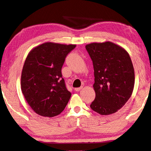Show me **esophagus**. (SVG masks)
<instances>
[{
	"mask_svg": "<svg viewBox=\"0 0 151 151\" xmlns=\"http://www.w3.org/2000/svg\"><path fill=\"white\" fill-rule=\"evenodd\" d=\"M83 88V87H77V88H75V91H81V89Z\"/></svg>",
	"mask_w": 151,
	"mask_h": 151,
	"instance_id": "esophagus-1",
	"label": "esophagus"
}]
</instances>
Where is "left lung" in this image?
<instances>
[{"label":"left lung","instance_id":"left-lung-1","mask_svg":"<svg viewBox=\"0 0 151 151\" xmlns=\"http://www.w3.org/2000/svg\"><path fill=\"white\" fill-rule=\"evenodd\" d=\"M94 68L95 98L91 108L106 116L116 113L131 97L134 86V70L129 54L111 42L85 45Z\"/></svg>","mask_w":151,"mask_h":151}]
</instances>
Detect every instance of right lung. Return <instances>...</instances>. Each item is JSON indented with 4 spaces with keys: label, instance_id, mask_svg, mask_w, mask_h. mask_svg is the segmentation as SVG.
I'll use <instances>...</instances> for the list:
<instances>
[{
    "label": "right lung",
    "instance_id": "1",
    "mask_svg": "<svg viewBox=\"0 0 151 151\" xmlns=\"http://www.w3.org/2000/svg\"><path fill=\"white\" fill-rule=\"evenodd\" d=\"M75 47L46 42L28 54L21 73V91L29 106L40 116H58L68 104L71 93L61 70L66 56Z\"/></svg>",
    "mask_w": 151,
    "mask_h": 151
}]
</instances>
